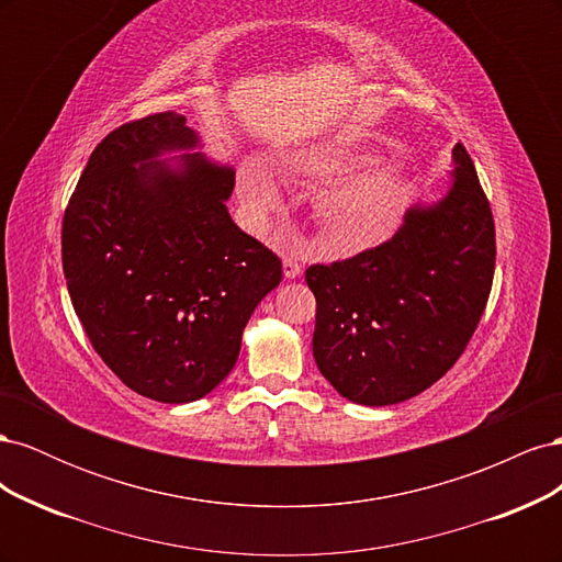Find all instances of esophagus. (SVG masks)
<instances>
[{
	"instance_id": "34e87169",
	"label": "esophagus",
	"mask_w": 562,
	"mask_h": 562,
	"mask_svg": "<svg viewBox=\"0 0 562 562\" xmlns=\"http://www.w3.org/2000/svg\"><path fill=\"white\" fill-rule=\"evenodd\" d=\"M283 277L285 279H297L302 277V265L295 258H285L283 260Z\"/></svg>"
}]
</instances>
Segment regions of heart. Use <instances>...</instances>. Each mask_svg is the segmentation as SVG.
I'll return each mask as SVG.
<instances>
[{"mask_svg":"<svg viewBox=\"0 0 562 562\" xmlns=\"http://www.w3.org/2000/svg\"><path fill=\"white\" fill-rule=\"evenodd\" d=\"M372 157L339 147H312L285 161L288 173L302 182L323 184L348 178L316 203V217L326 229L328 246L337 252H359L389 239L401 223L407 190L396 168H368ZM239 192L252 215L265 217L277 209V187L258 168H246L239 178Z\"/></svg>","mask_w":562,"mask_h":562,"instance_id":"1","label":"heart"}]
</instances>
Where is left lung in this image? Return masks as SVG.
Instances as JSON below:
<instances>
[{
	"instance_id": "8db88e82",
	"label": "left lung",
	"mask_w": 562,
	"mask_h": 562,
	"mask_svg": "<svg viewBox=\"0 0 562 562\" xmlns=\"http://www.w3.org/2000/svg\"><path fill=\"white\" fill-rule=\"evenodd\" d=\"M443 199L405 213L389 241L312 265L314 359L339 396L394 405L438 382L464 353L495 277V220L462 143Z\"/></svg>"
}]
</instances>
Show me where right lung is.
<instances>
[{
	"instance_id": "add662e5",
	"label": "right lung",
	"mask_w": 562,
	"mask_h": 562,
	"mask_svg": "<svg viewBox=\"0 0 562 562\" xmlns=\"http://www.w3.org/2000/svg\"><path fill=\"white\" fill-rule=\"evenodd\" d=\"M176 112L108 133L63 217V271L100 359L135 394L190 403L223 382L281 260L234 225L229 166Z\"/></svg>"
}]
</instances>
